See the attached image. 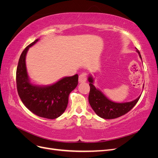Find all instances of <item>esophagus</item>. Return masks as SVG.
I'll return each instance as SVG.
<instances>
[{
	"label": "esophagus",
	"mask_w": 158,
	"mask_h": 158,
	"mask_svg": "<svg viewBox=\"0 0 158 158\" xmlns=\"http://www.w3.org/2000/svg\"><path fill=\"white\" fill-rule=\"evenodd\" d=\"M87 80V74L86 73H82L79 75L78 80L80 82H85Z\"/></svg>",
	"instance_id": "obj_1"
}]
</instances>
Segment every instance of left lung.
<instances>
[{
  "instance_id": "8db88e82",
  "label": "left lung",
  "mask_w": 158,
  "mask_h": 158,
  "mask_svg": "<svg viewBox=\"0 0 158 158\" xmlns=\"http://www.w3.org/2000/svg\"><path fill=\"white\" fill-rule=\"evenodd\" d=\"M136 52L142 56L139 51L136 49ZM90 91L88 96L89 103L94 112L99 117L105 119H113L121 117L128 113L134 107L139 100L141 95L136 99L130 102L115 103L106 98L101 91L95 88L94 85V78L92 75L88 77Z\"/></svg>"
}]
</instances>
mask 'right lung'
I'll use <instances>...</instances> for the list:
<instances>
[{"label":"right lung","instance_id":"right-lung-1","mask_svg":"<svg viewBox=\"0 0 158 158\" xmlns=\"http://www.w3.org/2000/svg\"><path fill=\"white\" fill-rule=\"evenodd\" d=\"M36 40L23 51L16 70V85L22 103L36 115L49 119L60 117L67 107L69 95L78 83V75L64 77L50 85H37L30 82L27 74L26 56Z\"/></svg>","mask_w":158,"mask_h":158}]
</instances>
